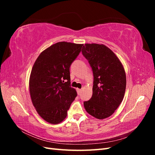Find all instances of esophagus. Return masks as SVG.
Returning a JSON list of instances; mask_svg holds the SVG:
<instances>
[{"mask_svg": "<svg viewBox=\"0 0 155 155\" xmlns=\"http://www.w3.org/2000/svg\"><path fill=\"white\" fill-rule=\"evenodd\" d=\"M77 92H78V94L79 95L81 94V89H79V88H77Z\"/></svg>", "mask_w": 155, "mask_h": 155, "instance_id": "1", "label": "esophagus"}]
</instances>
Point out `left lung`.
I'll return each mask as SVG.
<instances>
[{
	"instance_id": "8db88e82",
	"label": "left lung",
	"mask_w": 155,
	"mask_h": 155,
	"mask_svg": "<svg viewBox=\"0 0 155 155\" xmlns=\"http://www.w3.org/2000/svg\"><path fill=\"white\" fill-rule=\"evenodd\" d=\"M94 74L92 97L84 102L89 114L103 120L110 116L122 101L126 88V74L122 63L104 45L86 43L81 50Z\"/></svg>"
}]
</instances>
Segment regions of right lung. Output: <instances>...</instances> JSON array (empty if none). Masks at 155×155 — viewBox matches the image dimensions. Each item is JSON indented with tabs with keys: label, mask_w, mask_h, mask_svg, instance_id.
I'll use <instances>...</instances> for the list:
<instances>
[{
	"label": "right lung",
	"mask_w": 155,
	"mask_h": 155,
	"mask_svg": "<svg viewBox=\"0 0 155 155\" xmlns=\"http://www.w3.org/2000/svg\"><path fill=\"white\" fill-rule=\"evenodd\" d=\"M83 44L59 42L43 50L32 67L29 91L37 113L51 124L66 118L67 110L77 96L70 87V67Z\"/></svg>",
	"instance_id": "right-lung-1"
}]
</instances>
